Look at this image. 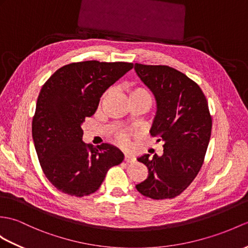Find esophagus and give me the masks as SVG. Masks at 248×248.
Masks as SVG:
<instances>
[{"instance_id": "1", "label": "esophagus", "mask_w": 248, "mask_h": 248, "mask_svg": "<svg viewBox=\"0 0 248 248\" xmlns=\"http://www.w3.org/2000/svg\"><path fill=\"white\" fill-rule=\"evenodd\" d=\"M134 157L132 156V155H130V154H125L124 155V162L125 163H132V162H134Z\"/></svg>"}]
</instances>
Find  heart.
I'll return each mask as SVG.
<instances>
[{"label":"heart","instance_id":"1","mask_svg":"<svg viewBox=\"0 0 248 248\" xmlns=\"http://www.w3.org/2000/svg\"><path fill=\"white\" fill-rule=\"evenodd\" d=\"M107 95H108V93L103 95L102 98H106ZM129 97H146V98H148V99L151 100L150 93H149L148 90L143 89V88L131 89L130 93H129ZM118 141H119V143H122V145H125L126 141H128V136H126V134H124V133H120L118 135Z\"/></svg>","mask_w":248,"mask_h":248}]
</instances>
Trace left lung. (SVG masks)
Instances as JSON below:
<instances>
[{"mask_svg":"<svg viewBox=\"0 0 248 248\" xmlns=\"http://www.w3.org/2000/svg\"><path fill=\"white\" fill-rule=\"evenodd\" d=\"M134 70L156 100L150 133L164 141L162 156L137 157L149 175L136 189L153 200L172 199L192 183L203 165L212 126L208 102L200 86L175 68L135 63Z\"/></svg>","mask_w":248,"mask_h":248,"instance_id":"8db88e82","label":"left lung"}]
</instances>
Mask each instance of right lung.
<instances>
[{"mask_svg":"<svg viewBox=\"0 0 248 248\" xmlns=\"http://www.w3.org/2000/svg\"><path fill=\"white\" fill-rule=\"evenodd\" d=\"M132 68L128 62L71 63L42 86L32 140L45 176L61 192L79 198L94 193L108 170L124 160V153L110 143L85 145L81 124L96 112L102 94Z\"/></svg>","mask_w":248,"mask_h":248,"instance_id":"add662e5","label":"right lung"}]
</instances>
